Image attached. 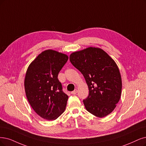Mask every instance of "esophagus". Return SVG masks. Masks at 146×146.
<instances>
[{
  "label": "esophagus",
  "instance_id": "obj_1",
  "mask_svg": "<svg viewBox=\"0 0 146 146\" xmlns=\"http://www.w3.org/2000/svg\"><path fill=\"white\" fill-rule=\"evenodd\" d=\"M77 92H78V90L76 89V90H74V91H73L71 93V94H73V95H75V94H76L77 93Z\"/></svg>",
  "mask_w": 146,
  "mask_h": 146
}]
</instances>
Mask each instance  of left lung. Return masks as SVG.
<instances>
[{
  "label": "left lung",
  "mask_w": 146,
  "mask_h": 146,
  "mask_svg": "<svg viewBox=\"0 0 146 146\" xmlns=\"http://www.w3.org/2000/svg\"><path fill=\"white\" fill-rule=\"evenodd\" d=\"M70 61L88 85L89 95L83 100L86 110L100 118L109 115L121 94V74L115 61L102 48L92 47L72 53Z\"/></svg>",
  "instance_id": "1"
}]
</instances>
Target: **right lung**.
<instances>
[{"label": "right lung", "mask_w": 146, "mask_h": 146, "mask_svg": "<svg viewBox=\"0 0 146 146\" xmlns=\"http://www.w3.org/2000/svg\"><path fill=\"white\" fill-rule=\"evenodd\" d=\"M68 59L66 54L46 50L30 64L26 71V98L32 109L44 119L55 120L66 110L68 96L63 92L58 75Z\"/></svg>", "instance_id": "1"}]
</instances>
